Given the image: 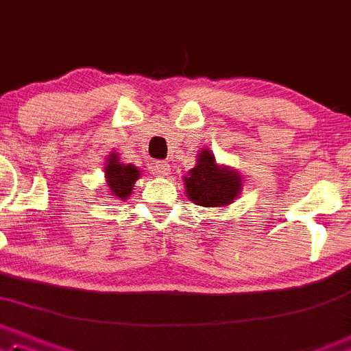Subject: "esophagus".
<instances>
[{"instance_id": "34e87169", "label": "esophagus", "mask_w": 351, "mask_h": 351, "mask_svg": "<svg viewBox=\"0 0 351 351\" xmlns=\"http://www.w3.org/2000/svg\"><path fill=\"white\" fill-rule=\"evenodd\" d=\"M152 171H154V174L155 176H160V177H164V176H167L169 172H171V164H169V162H155V165H154V169H152Z\"/></svg>"}]
</instances>
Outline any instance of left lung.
I'll return each mask as SVG.
<instances>
[{"label":"left lung","instance_id":"8db88e82","mask_svg":"<svg viewBox=\"0 0 351 351\" xmlns=\"http://www.w3.org/2000/svg\"><path fill=\"white\" fill-rule=\"evenodd\" d=\"M196 167L184 177L186 194L194 204L204 208H225L238 197L241 177L226 165L216 164L215 155L202 149L197 155Z\"/></svg>","mask_w":351,"mask_h":351}]
</instances>
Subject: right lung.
<instances>
[{"label":"right lung","mask_w":351,"mask_h":351,"mask_svg":"<svg viewBox=\"0 0 351 351\" xmlns=\"http://www.w3.org/2000/svg\"><path fill=\"white\" fill-rule=\"evenodd\" d=\"M104 176L110 193L118 199H128L133 191V184L140 177V171L133 164H121L118 155L111 152L104 165Z\"/></svg>","instance_id":"add662e5"}]
</instances>
